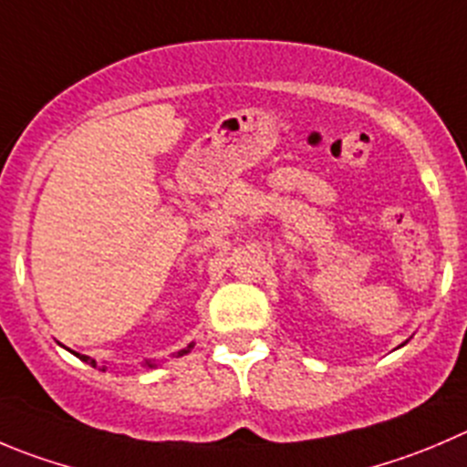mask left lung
Instances as JSON below:
<instances>
[{
	"label": "left lung",
	"instance_id": "8db88e82",
	"mask_svg": "<svg viewBox=\"0 0 467 467\" xmlns=\"http://www.w3.org/2000/svg\"><path fill=\"white\" fill-rule=\"evenodd\" d=\"M404 344H406V342H404ZM404 344H401V347H404Z\"/></svg>",
	"mask_w": 467,
	"mask_h": 467
}]
</instances>
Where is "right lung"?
Here are the masks:
<instances>
[{"mask_svg":"<svg viewBox=\"0 0 467 467\" xmlns=\"http://www.w3.org/2000/svg\"><path fill=\"white\" fill-rule=\"evenodd\" d=\"M192 348H193V342L187 344V347H184V348H180V351H178V354H175V356L189 354ZM77 356H79V354H77ZM79 360H84V363L90 365V368H98V363H95V360L90 358V356H79ZM157 365H160V363H157V360H146V368H148V369H155ZM98 369H102V372H104V369H107V365H102V368H98Z\"/></svg>","mask_w":467,"mask_h":467,"instance_id":"right-lung-1","label":"right lung"}]
</instances>
